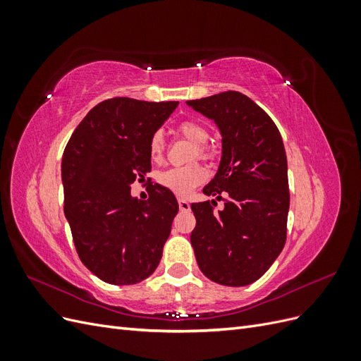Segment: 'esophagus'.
<instances>
[{"label":"esophagus","instance_id":"esophagus-1","mask_svg":"<svg viewBox=\"0 0 361 361\" xmlns=\"http://www.w3.org/2000/svg\"><path fill=\"white\" fill-rule=\"evenodd\" d=\"M190 203L187 202V200H183V199H179V209L180 211H190Z\"/></svg>","mask_w":361,"mask_h":361}]
</instances>
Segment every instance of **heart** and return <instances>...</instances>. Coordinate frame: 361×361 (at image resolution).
<instances>
[{"label": "heart", "instance_id": "obj_1", "mask_svg": "<svg viewBox=\"0 0 361 361\" xmlns=\"http://www.w3.org/2000/svg\"><path fill=\"white\" fill-rule=\"evenodd\" d=\"M178 133L185 140H188L190 143L195 145L192 158L199 157L206 159L211 157L209 147L204 145L207 138H209V133H207V129L203 125L192 122V120H185V122L178 126ZM164 152H166V141H164L161 133H155L149 141V154L152 161H161ZM204 179L206 170L199 166V164H190V166L185 167H170L167 170L159 171L157 176V180L161 187L176 195H182V197L183 195H188L195 187H199L202 182H204Z\"/></svg>", "mask_w": 361, "mask_h": 361}]
</instances>
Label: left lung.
I'll return each instance as SVG.
<instances>
[{
  "instance_id": "8db88e82",
  "label": "left lung",
  "mask_w": 361,
  "mask_h": 361,
  "mask_svg": "<svg viewBox=\"0 0 361 361\" xmlns=\"http://www.w3.org/2000/svg\"><path fill=\"white\" fill-rule=\"evenodd\" d=\"M212 118L223 137L215 178L203 192L224 202L192 203L191 244L203 274L224 286H247L265 274L286 243L288 159L272 118L239 92L187 101Z\"/></svg>"
}]
</instances>
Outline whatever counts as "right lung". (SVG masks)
<instances>
[{"instance_id": "obj_1", "label": "right lung", "mask_w": 361, "mask_h": 361, "mask_svg": "<svg viewBox=\"0 0 361 361\" xmlns=\"http://www.w3.org/2000/svg\"><path fill=\"white\" fill-rule=\"evenodd\" d=\"M178 104L106 99L82 118L64 149V215L76 253L110 285L143 281L161 260L178 200L159 183L138 200L130 183L150 171L149 141Z\"/></svg>"}]
</instances>
